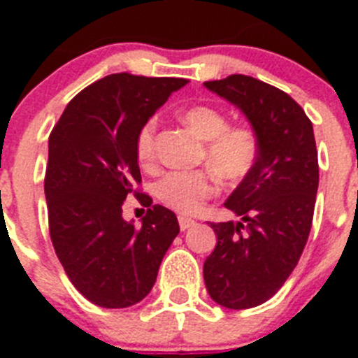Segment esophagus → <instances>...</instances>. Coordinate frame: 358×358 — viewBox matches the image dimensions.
Masks as SVG:
<instances>
[{
  "instance_id": "34e87169",
  "label": "esophagus",
  "mask_w": 358,
  "mask_h": 358,
  "mask_svg": "<svg viewBox=\"0 0 358 358\" xmlns=\"http://www.w3.org/2000/svg\"><path fill=\"white\" fill-rule=\"evenodd\" d=\"M195 224V220H192V218L188 217H179V227H181L182 231L188 229V227H192Z\"/></svg>"
}]
</instances>
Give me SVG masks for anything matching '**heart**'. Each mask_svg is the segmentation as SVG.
<instances>
[{"label":"heart","mask_w":358,"mask_h":358,"mask_svg":"<svg viewBox=\"0 0 358 358\" xmlns=\"http://www.w3.org/2000/svg\"><path fill=\"white\" fill-rule=\"evenodd\" d=\"M182 120L201 140L206 141V161L227 181H240L255 169L260 145L248 125H229L222 109L213 106H194L185 110ZM156 118H148L136 134L134 150L140 164L154 159ZM218 185L208 170L170 172L156 185V195L164 206L185 215L197 213L208 199L217 194Z\"/></svg>","instance_id":"obj_1"}]
</instances>
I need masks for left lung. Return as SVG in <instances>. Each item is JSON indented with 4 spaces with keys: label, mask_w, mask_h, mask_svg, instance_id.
Masks as SVG:
<instances>
[{
    "label": "left lung",
    "mask_w": 358,
    "mask_h": 358,
    "mask_svg": "<svg viewBox=\"0 0 358 358\" xmlns=\"http://www.w3.org/2000/svg\"><path fill=\"white\" fill-rule=\"evenodd\" d=\"M204 85L248 116L260 145L255 169L224 204L242 220L210 224L217 245L202 268L215 303L252 308L281 289L308 240L319 186L314 129L294 98L258 78Z\"/></svg>",
    "instance_id": "1"
}]
</instances>
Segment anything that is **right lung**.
<instances>
[{
    "mask_svg": "<svg viewBox=\"0 0 358 358\" xmlns=\"http://www.w3.org/2000/svg\"><path fill=\"white\" fill-rule=\"evenodd\" d=\"M186 78L115 73L73 98L50 134L44 194L53 249L75 289L103 308L140 303L179 233L173 211L154 204L141 226L125 222L129 194L141 202L134 141Z\"/></svg>",
    "mask_w": 358,
    "mask_h": 358,
    "instance_id": "add662e5",
    "label": "right lung"
}]
</instances>
